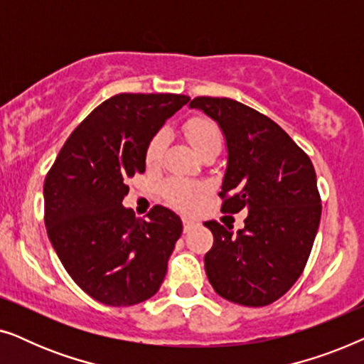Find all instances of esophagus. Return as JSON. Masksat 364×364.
<instances>
[{"label": "esophagus", "instance_id": "obj_1", "mask_svg": "<svg viewBox=\"0 0 364 364\" xmlns=\"http://www.w3.org/2000/svg\"><path fill=\"white\" fill-rule=\"evenodd\" d=\"M182 223H183V232H186V233L191 232L192 228H196V225H197V223L193 222L192 218H187V217L182 218Z\"/></svg>", "mask_w": 364, "mask_h": 364}]
</instances>
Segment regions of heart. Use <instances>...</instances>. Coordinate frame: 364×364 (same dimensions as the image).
<instances>
[{
	"mask_svg": "<svg viewBox=\"0 0 364 364\" xmlns=\"http://www.w3.org/2000/svg\"><path fill=\"white\" fill-rule=\"evenodd\" d=\"M186 134L188 142L192 147L200 154L203 149L210 146V144L220 142V131H218L217 124L207 117H192L191 121L186 122ZM167 146V134L161 131L149 141L146 147V164L149 167L157 166L161 162ZM162 193L172 205L183 210H191L198 203V200L205 193V187L192 183L182 178H171L162 186Z\"/></svg>",
	"mask_w": 364,
	"mask_h": 364,
	"instance_id": "1",
	"label": "heart"
}]
</instances>
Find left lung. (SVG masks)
<instances>
[{"label":"left lung","mask_w":364,"mask_h":364,"mask_svg":"<svg viewBox=\"0 0 364 364\" xmlns=\"http://www.w3.org/2000/svg\"><path fill=\"white\" fill-rule=\"evenodd\" d=\"M191 109L213 119L227 142L222 212L247 208L237 233L215 220L205 273L218 295L245 306H265L290 290L310 257L321 198L310 157L255 109L228 97H196Z\"/></svg>","instance_id":"1"}]
</instances>
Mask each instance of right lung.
Segmentation results:
<instances>
[{"label":"right lung","instance_id":"1","mask_svg":"<svg viewBox=\"0 0 364 364\" xmlns=\"http://www.w3.org/2000/svg\"><path fill=\"white\" fill-rule=\"evenodd\" d=\"M191 101L182 94H117L64 144L44 181V223L74 282L109 306L146 301L161 288L182 233L177 213L156 205L147 220L122 205L127 178L146 171V147Z\"/></svg>","mask_w":364,"mask_h":364}]
</instances>
